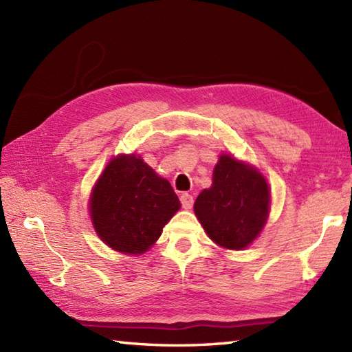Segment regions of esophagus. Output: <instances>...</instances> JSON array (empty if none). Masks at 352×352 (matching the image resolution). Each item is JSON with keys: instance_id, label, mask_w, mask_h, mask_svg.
<instances>
[{"instance_id": "esophagus-1", "label": "esophagus", "mask_w": 352, "mask_h": 352, "mask_svg": "<svg viewBox=\"0 0 352 352\" xmlns=\"http://www.w3.org/2000/svg\"><path fill=\"white\" fill-rule=\"evenodd\" d=\"M180 201H182L183 208H192V206H193V197L189 195V193H182Z\"/></svg>"}]
</instances>
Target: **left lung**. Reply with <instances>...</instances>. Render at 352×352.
Segmentation results:
<instances>
[{"label": "left lung", "mask_w": 352, "mask_h": 352, "mask_svg": "<svg viewBox=\"0 0 352 352\" xmlns=\"http://www.w3.org/2000/svg\"><path fill=\"white\" fill-rule=\"evenodd\" d=\"M266 180L230 155H221L213 184L195 201V214L208 237L228 250L246 248L263 228L269 207Z\"/></svg>", "instance_id": "left-lung-1"}]
</instances>
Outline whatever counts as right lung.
<instances>
[{"instance_id":"add662e5","label":"right lung","mask_w":352,"mask_h":352,"mask_svg":"<svg viewBox=\"0 0 352 352\" xmlns=\"http://www.w3.org/2000/svg\"><path fill=\"white\" fill-rule=\"evenodd\" d=\"M180 206L170 183L140 157L119 155L95 186L91 216L96 233L110 248L142 254L160 237Z\"/></svg>"}]
</instances>
